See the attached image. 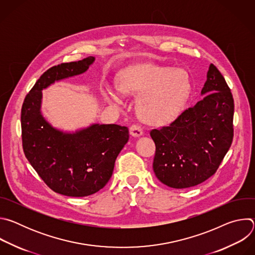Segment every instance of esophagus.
<instances>
[{
  "instance_id": "34e87169",
  "label": "esophagus",
  "mask_w": 255,
  "mask_h": 255,
  "mask_svg": "<svg viewBox=\"0 0 255 255\" xmlns=\"http://www.w3.org/2000/svg\"><path fill=\"white\" fill-rule=\"evenodd\" d=\"M142 134H143V131L140 126L134 124L130 127V135L132 137H140Z\"/></svg>"
}]
</instances>
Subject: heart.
Wrapping results in <instances>:
<instances>
[{
  "instance_id": "obj_1",
  "label": "heart",
  "mask_w": 255,
  "mask_h": 255,
  "mask_svg": "<svg viewBox=\"0 0 255 255\" xmlns=\"http://www.w3.org/2000/svg\"><path fill=\"white\" fill-rule=\"evenodd\" d=\"M117 89L123 95L139 96L137 112L144 123L165 126L185 110L192 82L183 68L140 65L120 72Z\"/></svg>"
}]
</instances>
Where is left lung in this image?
I'll use <instances>...</instances> for the list:
<instances>
[{"mask_svg": "<svg viewBox=\"0 0 255 255\" xmlns=\"http://www.w3.org/2000/svg\"><path fill=\"white\" fill-rule=\"evenodd\" d=\"M203 98L169 126L150 132L156 150L153 170L165 186H197L219 167L233 139L234 101L230 89L210 64Z\"/></svg>", "mask_w": 255, "mask_h": 255, "instance_id": "left-lung-1", "label": "left lung"}]
</instances>
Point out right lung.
Wrapping results in <instances>:
<instances>
[{
  "mask_svg": "<svg viewBox=\"0 0 255 255\" xmlns=\"http://www.w3.org/2000/svg\"><path fill=\"white\" fill-rule=\"evenodd\" d=\"M95 59L89 56L49 68L22 106L25 156L52 191L67 197H87L103 189L129 139L128 128L116 124L94 123L76 131H63L53 127L41 112L43 90L55 82L84 74Z\"/></svg>",
  "mask_w": 255,
  "mask_h": 255,
  "instance_id": "1",
  "label": "right lung"
}]
</instances>
